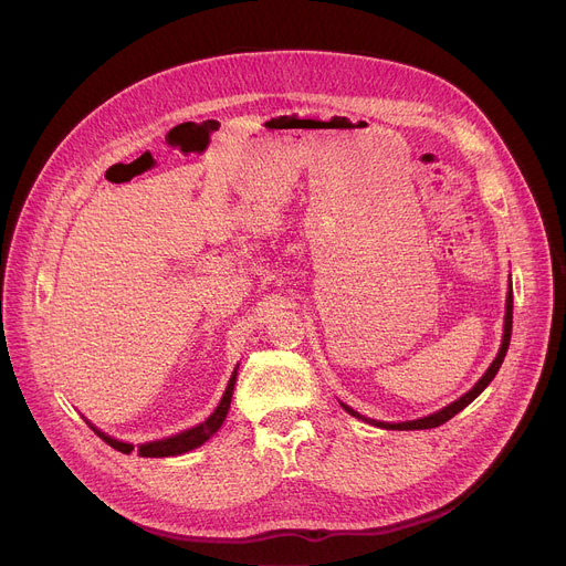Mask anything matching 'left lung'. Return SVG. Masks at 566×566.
Returning a JSON list of instances; mask_svg holds the SVG:
<instances>
[{
    "instance_id": "8db88e82",
    "label": "left lung",
    "mask_w": 566,
    "mask_h": 566,
    "mask_svg": "<svg viewBox=\"0 0 566 566\" xmlns=\"http://www.w3.org/2000/svg\"><path fill=\"white\" fill-rule=\"evenodd\" d=\"M510 335H512V287H510V292H507V303H505V326H503V342H501V349H499V356L494 358V363L490 365V369L485 371V376L478 380L469 392L464 395V397H460L458 401H453L451 406H447V408H442L440 412H434V415H428V417H421V419H415V421H401V423H385V421H376V419H367V417H363V415H358L354 408H349V406H344L342 403V408L349 412V415H354V417H358V419H363V421H367V423H371V426H378V428H387V430H423V428H438V426H442V423H447L451 417H455L460 410H464L478 395L483 392V389L494 380V376H496V371H499V367H501V363H503V358H505V354H507V346H510Z\"/></svg>"
}]
</instances>
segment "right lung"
Masks as SVG:
<instances>
[{"mask_svg": "<svg viewBox=\"0 0 566 566\" xmlns=\"http://www.w3.org/2000/svg\"><path fill=\"white\" fill-rule=\"evenodd\" d=\"M235 376H238V367H235V371H233V376H231V380H229V387H227V392H224V397H222L220 406H217V410H214V412H212L203 423H199V426H195V428H190V430H186V432L174 434V438L158 440V442H149V444H140V447H138V455H143V458H167V455H181V453H188V451H192V449L201 447L208 438H212V434H214L217 430H220V426L224 423L227 412H229V408H231V397H233V387H235ZM91 428L99 434V438H102L108 447H113L115 451H122V453H132V451H134V444L117 442V440L108 438V434H104L102 430H97L95 426H91Z\"/></svg>", "mask_w": 566, "mask_h": 566, "instance_id": "right-lung-1", "label": "right lung"}]
</instances>
